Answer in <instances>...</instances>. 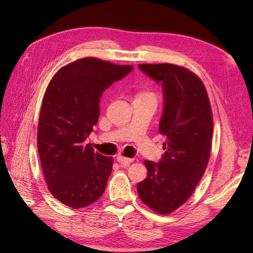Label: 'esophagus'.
Listing matches in <instances>:
<instances>
[{
  "instance_id": "obj_1",
  "label": "esophagus",
  "mask_w": 253,
  "mask_h": 253,
  "mask_svg": "<svg viewBox=\"0 0 253 253\" xmlns=\"http://www.w3.org/2000/svg\"><path fill=\"white\" fill-rule=\"evenodd\" d=\"M133 161V159H130V158H125V157H118L117 158V162L120 163L122 166H127L129 163H131Z\"/></svg>"
}]
</instances>
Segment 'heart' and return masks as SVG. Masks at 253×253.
<instances>
[{
    "label": "heart",
    "instance_id": "b5f03b06",
    "mask_svg": "<svg viewBox=\"0 0 253 253\" xmlns=\"http://www.w3.org/2000/svg\"><path fill=\"white\" fill-rule=\"evenodd\" d=\"M137 98L138 99H154L155 100L154 94L151 93V92H141V93L138 94Z\"/></svg>",
    "mask_w": 253,
    "mask_h": 253
}]
</instances>
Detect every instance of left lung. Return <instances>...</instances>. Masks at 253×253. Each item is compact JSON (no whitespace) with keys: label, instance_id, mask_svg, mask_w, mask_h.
I'll return each instance as SVG.
<instances>
[{"label":"left lung","instance_id":"left-lung-1","mask_svg":"<svg viewBox=\"0 0 253 253\" xmlns=\"http://www.w3.org/2000/svg\"><path fill=\"white\" fill-rule=\"evenodd\" d=\"M138 67L162 84L159 131L166 141L159 163L144 161L148 175L137 190L150 209L169 214L189 199L207 169L213 133L211 105L201 79L187 68L168 63Z\"/></svg>","mask_w":253,"mask_h":253}]
</instances>
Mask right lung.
I'll use <instances>...</instances> for the list:
<instances>
[{"label":"right lung","instance_id":"1","mask_svg":"<svg viewBox=\"0 0 253 253\" xmlns=\"http://www.w3.org/2000/svg\"><path fill=\"white\" fill-rule=\"evenodd\" d=\"M132 69L84 57L62 67L47 85L38 125V152L50 192L67 207H88L105 190L113 159L94 152L84 141L98 124L105 89Z\"/></svg>","mask_w":253,"mask_h":253}]
</instances>
